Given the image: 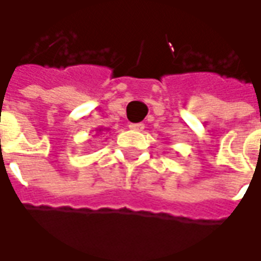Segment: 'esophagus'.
<instances>
[{"label": "esophagus", "instance_id": "obj_1", "mask_svg": "<svg viewBox=\"0 0 261 261\" xmlns=\"http://www.w3.org/2000/svg\"><path fill=\"white\" fill-rule=\"evenodd\" d=\"M130 127L131 130H136V131H141L144 128V123H130Z\"/></svg>", "mask_w": 261, "mask_h": 261}]
</instances>
